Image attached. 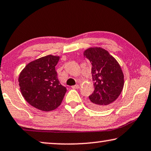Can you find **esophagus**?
<instances>
[{
  "label": "esophagus",
  "instance_id": "esophagus-1",
  "mask_svg": "<svg viewBox=\"0 0 151 151\" xmlns=\"http://www.w3.org/2000/svg\"><path fill=\"white\" fill-rule=\"evenodd\" d=\"M72 88H73V89H78V88H79V86H78V85H75V86H72Z\"/></svg>",
  "mask_w": 151,
  "mask_h": 151
}]
</instances>
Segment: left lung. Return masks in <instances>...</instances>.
I'll return each instance as SVG.
<instances>
[{"instance_id": "1", "label": "left lung", "mask_w": 151, "mask_h": 151, "mask_svg": "<svg viewBox=\"0 0 151 151\" xmlns=\"http://www.w3.org/2000/svg\"><path fill=\"white\" fill-rule=\"evenodd\" d=\"M92 63L94 92L89 96L88 103L95 109L109 107L122 92L124 74L117 60L105 49L91 47L83 52Z\"/></svg>"}]
</instances>
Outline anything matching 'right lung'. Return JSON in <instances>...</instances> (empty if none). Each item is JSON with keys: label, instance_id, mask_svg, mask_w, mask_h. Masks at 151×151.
Masks as SVG:
<instances>
[{"label": "right lung", "instance_id": "1", "mask_svg": "<svg viewBox=\"0 0 151 151\" xmlns=\"http://www.w3.org/2000/svg\"><path fill=\"white\" fill-rule=\"evenodd\" d=\"M59 56L49 55L29 63L18 77L24 99L36 109L50 111L61 105L66 88L59 83L55 66Z\"/></svg>", "mask_w": 151, "mask_h": 151}]
</instances>
